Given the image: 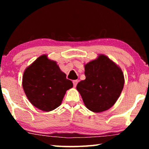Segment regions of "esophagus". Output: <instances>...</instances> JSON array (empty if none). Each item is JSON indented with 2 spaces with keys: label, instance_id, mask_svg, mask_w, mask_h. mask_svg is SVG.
Masks as SVG:
<instances>
[{
  "label": "esophagus",
  "instance_id": "1",
  "mask_svg": "<svg viewBox=\"0 0 149 149\" xmlns=\"http://www.w3.org/2000/svg\"><path fill=\"white\" fill-rule=\"evenodd\" d=\"M78 83L77 80H74L73 81V84H74V87H76V85Z\"/></svg>",
  "mask_w": 149,
  "mask_h": 149
}]
</instances>
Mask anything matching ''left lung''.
Instances as JSON below:
<instances>
[{"mask_svg":"<svg viewBox=\"0 0 149 149\" xmlns=\"http://www.w3.org/2000/svg\"><path fill=\"white\" fill-rule=\"evenodd\" d=\"M85 80L77 85V89L88 109L101 112L112 107L122 91L123 72L104 55L85 65Z\"/></svg>","mask_w":149,"mask_h":149,"instance_id":"8db88e82","label":"left lung"}]
</instances>
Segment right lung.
Wrapping results in <instances>:
<instances>
[{
    "label": "right lung",
    "mask_w": 149,
    "mask_h": 149,
    "mask_svg": "<svg viewBox=\"0 0 149 149\" xmlns=\"http://www.w3.org/2000/svg\"><path fill=\"white\" fill-rule=\"evenodd\" d=\"M22 85L30 102L49 112L61 104L65 91L73 87V84L66 79L56 62L42 55L24 72Z\"/></svg>",
    "instance_id": "1"
}]
</instances>
